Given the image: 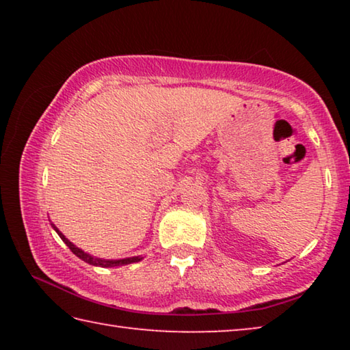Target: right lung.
<instances>
[{"mask_svg":"<svg viewBox=\"0 0 350 350\" xmlns=\"http://www.w3.org/2000/svg\"><path fill=\"white\" fill-rule=\"evenodd\" d=\"M52 227L55 228V225L52 224ZM55 232H57L58 236H60V238L63 239L64 244H66V245L69 247V250L75 254V256H79L80 259H83V260H85V262L91 264V265H100V267H116V265H126V264H131V262H137V260L142 259V258H139V256H135V258H126V259H118V260H105V259L94 258V256H91V254H88V253H85L83 250H80L79 247H75V245L72 244V242L64 238V236H63L60 232H58L57 228H55Z\"/></svg>","mask_w":350,"mask_h":350,"instance_id":"1","label":"right lung"}]
</instances>
